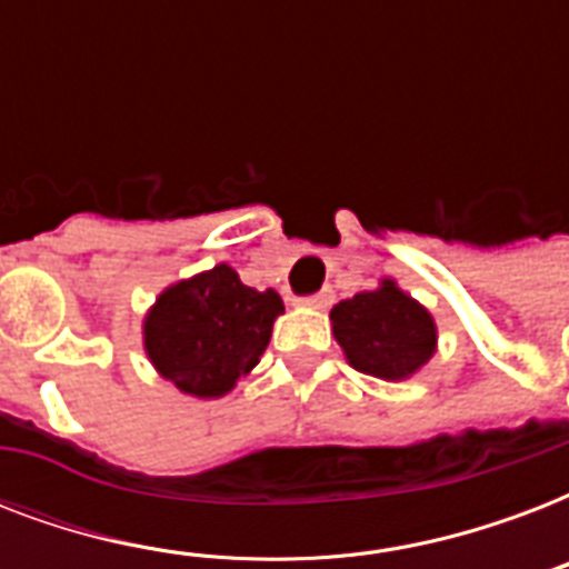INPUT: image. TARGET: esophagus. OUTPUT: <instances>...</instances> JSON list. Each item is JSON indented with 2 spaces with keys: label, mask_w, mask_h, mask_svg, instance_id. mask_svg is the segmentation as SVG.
I'll return each mask as SVG.
<instances>
[{
  "label": "esophagus",
  "mask_w": 569,
  "mask_h": 569,
  "mask_svg": "<svg viewBox=\"0 0 569 569\" xmlns=\"http://www.w3.org/2000/svg\"><path fill=\"white\" fill-rule=\"evenodd\" d=\"M301 303H307L312 310H328L330 303H333V289H321V292L316 295H307Z\"/></svg>",
  "instance_id": "34e87169"
}]
</instances>
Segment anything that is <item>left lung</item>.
<instances>
[{
    "label": "left lung",
    "instance_id": "8db88e82",
    "mask_svg": "<svg viewBox=\"0 0 569 569\" xmlns=\"http://www.w3.org/2000/svg\"><path fill=\"white\" fill-rule=\"evenodd\" d=\"M330 321L348 363L380 380L410 378L437 351L431 312L401 292L396 280H380L372 292L339 301Z\"/></svg>",
    "mask_w": 569,
    "mask_h": 569
}]
</instances>
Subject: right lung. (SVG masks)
<instances>
[{
	"instance_id": "right-lung-1",
	"label": "right lung",
	"mask_w": 569,
	"mask_h": 569,
	"mask_svg": "<svg viewBox=\"0 0 569 569\" xmlns=\"http://www.w3.org/2000/svg\"><path fill=\"white\" fill-rule=\"evenodd\" d=\"M280 312L274 289L257 292L221 262L156 298L144 319V351L180 392L221 398L259 363Z\"/></svg>"
}]
</instances>
